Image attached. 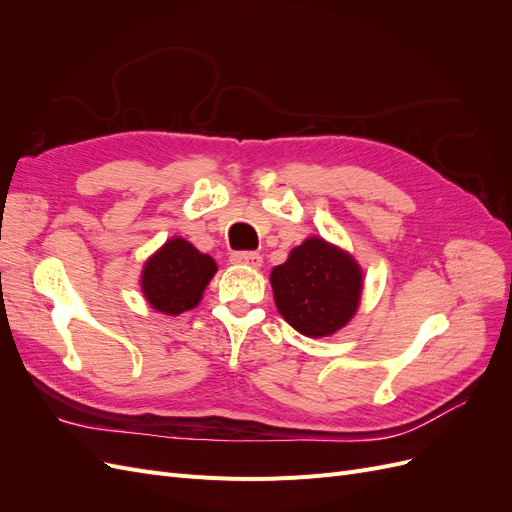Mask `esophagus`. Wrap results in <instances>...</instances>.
Segmentation results:
<instances>
[{
	"instance_id": "obj_1",
	"label": "esophagus",
	"mask_w": 512,
	"mask_h": 512,
	"mask_svg": "<svg viewBox=\"0 0 512 512\" xmlns=\"http://www.w3.org/2000/svg\"><path fill=\"white\" fill-rule=\"evenodd\" d=\"M232 265H243V267H250V269H260L262 267V256L256 252H237L230 256Z\"/></svg>"
}]
</instances>
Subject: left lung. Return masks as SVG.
<instances>
[{
  "label": "left lung",
  "mask_w": 512,
  "mask_h": 512,
  "mask_svg": "<svg viewBox=\"0 0 512 512\" xmlns=\"http://www.w3.org/2000/svg\"><path fill=\"white\" fill-rule=\"evenodd\" d=\"M363 269L354 256L322 237L292 247L271 271L277 312L305 337H329L344 329L361 305Z\"/></svg>",
  "instance_id": "8db88e82"
}]
</instances>
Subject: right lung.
Listing matches in <instances>:
<instances>
[{
  "label": "right lung",
  "instance_id": "add662e5",
  "mask_svg": "<svg viewBox=\"0 0 512 512\" xmlns=\"http://www.w3.org/2000/svg\"><path fill=\"white\" fill-rule=\"evenodd\" d=\"M215 271L218 265L209 254L198 252L183 237H170L145 260L143 297L156 312L179 316L200 303Z\"/></svg>",
  "mask_w": 512,
  "mask_h": 512
}]
</instances>
